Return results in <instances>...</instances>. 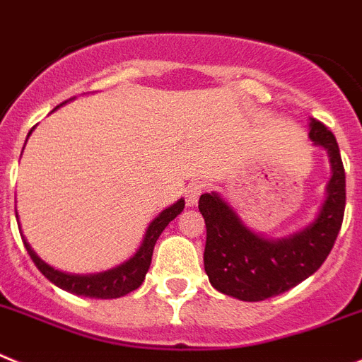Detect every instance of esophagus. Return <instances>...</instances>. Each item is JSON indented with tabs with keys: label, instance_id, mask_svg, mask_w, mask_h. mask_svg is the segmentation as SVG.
<instances>
[{
	"label": "esophagus",
	"instance_id": "esophagus-1",
	"mask_svg": "<svg viewBox=\"0 0 362 362\" xmlns=\"http://www.w3.org/2000/svg\"><path fill=\"white\" fill-rule=\"evenodd\" d=\"M204 189L205 184H202V182H191V184L185 187V202H187V205L197 204L200 194L204 193Z\"/></svg>",
	"mask_w": 362,
	"mask_h": 362
}]
</instances>
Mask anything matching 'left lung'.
<instances>
[{"mask_svg": "<svg viewBox=\"0 0 362 362\" xmlns=\"http://www.w3.org/2000/svg\"><path fill=\"white\" fill-rule=\"evenodd\" d=\"M310 141L327 149L332 177L317 218L299 233L267 240L252 233L216 193L200 197L205 220L204 267L218 292L242 301H263L291 291L323 265L339 234L346 204V177L334 133L310 120Z\"/></svg>", "mask_w": 362, "mask_h": 362, "instance_id": "8db88e82", "label": "left lung"}]
</instances>
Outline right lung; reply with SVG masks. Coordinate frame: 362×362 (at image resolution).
<instances>
[{
  "label": "right lung",
  "instance_id": "right-lung-1",
  "mask_svg": "<svg viewBox=\"0 0 362 362\" xmlns=\"http://www.w3.org/2000/svg\"><path fill=\"white\" fill-rule=\"evenodd\" d=\"M28 135H30V133H28ZM184 205L185 202L180 198L177 204H173L171 207L162 211V213L149 223L144 240H142L141 249L136 250L135 256L129 258L126 263H122V265L115 267V269L112 270H106V272H99V274L77 276L55 270L54 267H50L48 263H45L43 259L39 258L37 254L34 252V249L30 247V243L25 240L21 230H19V233H21V240L23 243H25V249H27L28 256H30L32 262L35 263V267L41 270V274H43L48 281H52L54 285L63 288V291L71 292V294L86 296V298L95 299H113L129 294V292H133L135 288H139V286L142 285V281H144L146 278V272H148L149 265H151L153 249H155V243H157L158 236H160L162 230L168 227L169 221L175 220V218L184 211ZM16 218H18V213H16Z\"/></svg>",
  "mask_w": 362,
  "mask_h": 362
}]
</instances>
